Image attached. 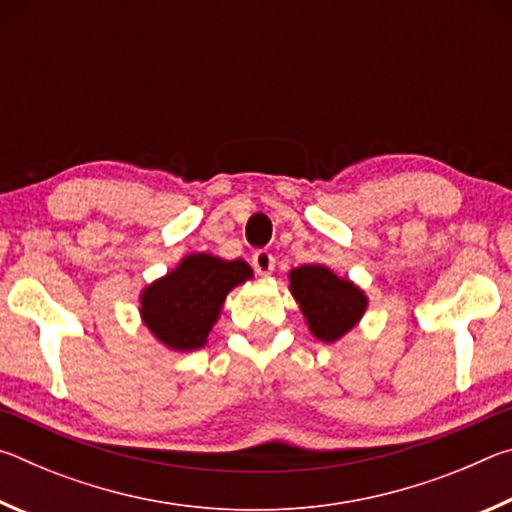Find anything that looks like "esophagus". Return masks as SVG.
I'll return each instance as SVG.
<instances>
[{
  "instance_id": "1",
  "label": "esophagus",
  "mask_w": 512,
  "mask_h": 512,
  "mask_svg": "<svg viewBox=\"0 0 512 512\" xmlns=\"http://www.w3.org/2000/svg\"><path fill=\"white\" fill-rule=\"evenodd\" d=\"M253 268L257 275H271L273 268H275V257L273 253H268V250H257L253 255Z\"/></svg>"
}]
</instances>
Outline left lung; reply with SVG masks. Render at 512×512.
I'll use <instances>...</instances> for the list:
<instances>
[{
  "label": "left lung",
  "mask_w": 512,
  "mask_h": 512,
  "mask_svg": "<svg viewBox=\"0 0 512 512\" xmlns=\"http://www.w3.org/2000/svg\"><path fill=\"white\" fill-rule=\"evenodd\" d=\"M291 293L316 339L339 341L359 323L368 298L357 284L339 277L323 264H305L289 273Z\"/></svg>",
  "instance_id": "8db88e82"
}]
</instances>
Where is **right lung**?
<instances>
[{"instance_id": "1", "label": "right lung", "mask_w": 512, "mask_h": 512, "mask_svg": "<svg viewBox=\"0 0 512 512\" xmlns=\"http://www.w3.org/2000/svg\"><path fill=\"white\" fill-rule=\"evenodd\" d=\"M253 277L244 259L187 255L142 291L140 314L160 343L178 352L203 348L228 293Z\"/></svg>"}]
</instances>
